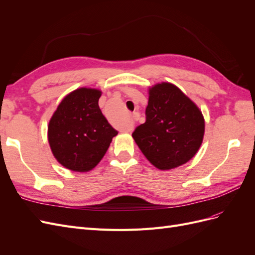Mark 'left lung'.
Segmentation results:
<instances>
[{
    "mask_svg": "<svg viewBox=\"0 0 255 255\" xmlns=\"http://www.w3.org/2000/svg\"><path fill=\"white\" fill-rule=\"evenodd\" d=\"M205 122L202 112L171 83L149 88L145 122L132 134L138 148L159 170L186 164L203 141Z\"/></svg>",
    "mask_w": 255,
    "mask_h": 255,
    "instance_id": "1",
    "label": "left lung"
}]
</instances>
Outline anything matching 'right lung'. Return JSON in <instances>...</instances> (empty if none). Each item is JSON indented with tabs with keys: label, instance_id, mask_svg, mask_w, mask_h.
I'll use <instances>...</instances> for the list:
<instances>
[{
	"label": "right lung",
	"instance_id": "obj_1",
	"mask_svg": "<svg viewBox=\"0 0 255 255\" xmlns=\"http://www.w3.org/2000/svg\"><path fill=\"white\" fill-rule=\"evenodd\" d=\"M102 91L82 87L67 95L48 126V140L60 165L76 172L94 169L118 134L99 107Z\"/></svg>",
	"mask_w": 255,
	"mask_h": 255
}]
</instances>
